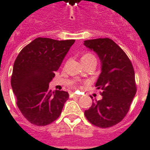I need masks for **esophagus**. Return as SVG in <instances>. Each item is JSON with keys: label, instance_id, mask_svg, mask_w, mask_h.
<instances>
[{"label": "esophagus", "instance_id": "1", "mask_svg": "<svg viewBox=\"0 0 150 150\" xmlns=\"http://www.w3.org/2000/svg\"><path fill=\"white\" fill-rule=\"evenodd\" d=\"M70 95H71V97H80V95L76 94V93H71Z\"/></svg>", "mask_w": 150, "mask_h": 150}]
</instances>
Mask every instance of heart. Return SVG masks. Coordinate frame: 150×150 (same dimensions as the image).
I'll list each match as a JSON object with an SVG mask.
<instances>
[{"instance_id":"heart-1","label":"heart","mask_w":150,"mask_h":150,"mask_svg":"<svg viewBox=\"0 0 150 150\" xmlns=\"http://www.w3.org/2000/svg\"><path fill=\"white\" fill-rule=\"evenodd\" d=\"M92 58H95L92 54L91 53H87V54H84V56L81 58V60H86V59H92Z\"/></svg>"}]
</instances>
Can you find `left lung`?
<instances>
[{"instance_id": "8db88e82", "label": "left lung", "mask_w": 150, "mask_h": 150, "mask_svg": "<svg viewBox=\"0 0 150 150\" xmlns=\"http://www.w3.org/2000/svg\"><path fill=\"white\" fill-rule=\"evenodd\" d=\"M84 44L100 59L101 73L95 86L102 91L103 96L84 115L93 125L112 127L125 117L136 94L134 70L126 53L112 39L87 40Z\"/></svg>"}]
</instances>
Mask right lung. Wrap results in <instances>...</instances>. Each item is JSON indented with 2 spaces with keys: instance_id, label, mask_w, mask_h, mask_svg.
Segmentation results:
<instances>
[{
  "instance_id": "obj_1",
  "label": "right lung",
  "mask_w": 150,
  "mask_h": 150,
  "mask_svg": "<svg viewBox=\"0 0 150 150\" xmlns=\"http://www.w3.org/2000/svg\"><path fill=\"white\" fill-rule=\"evenodd\" d=\"M74 43L38 38L21 50L14 62L11 86L16 104L35 125H47L60 115L69 93L52 91L49 83Z\"/></svg>"
}]
</instances>
